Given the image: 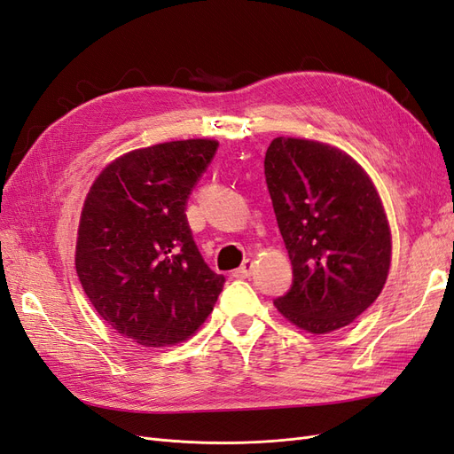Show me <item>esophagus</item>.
I'll use <instances>...</instances> for the list:
<instances>
[{
	"label": "esophagus",
	"mask_w": 454,
	"mask_h": 454,
	"mask_svg": "<svg viewBox=\"0 0 454 454\" xmlns=\"http://www.w3.org/2000/svg\"><path fill=\"white\" fill-rule=\"evenodd\" d=\"M254 272V261L252 259H244V263L235 270L237 278H250Z\"/></svg>",
	"instance_id": "esophagus-1"
}]
</instances>
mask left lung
<instances>
[{"mask_svg":"<svg viewBox=\"0 0 454 454\" xmlns=\"http://www.w3.org/2000/svg\"><path fill=\"white\" fill-rule=\"evenodd\" d=\"M265 180L294 269L274 305L316 335L348 325L390 269V229L373 184L342 151L284 136L267 149Z\"/></svg>","mask_w":454,"mask_h":454,"instance_id":"left-lung-1","label":"left lung"}]
</instances>
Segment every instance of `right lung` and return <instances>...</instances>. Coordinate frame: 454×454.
<instances>
[{
	"label": "right lung",
	"mask_w": 454,
	"mask_h": 454,
	"mask_svg": "<svg viewBox=\"0 0 454 454\" xmlns=\"http://www.w3.org/2000/svg\"><path fill=\"white\" fill-rule=\"evenodd\" d=\"M217 145L182 140L130 151L87 195L75 248L79 282L96 312L138 345L189 339L223 290L225 277L206 265L185 214Z\"/></svg>",
	"instance_id": "obj_1"
}]
</instances>
